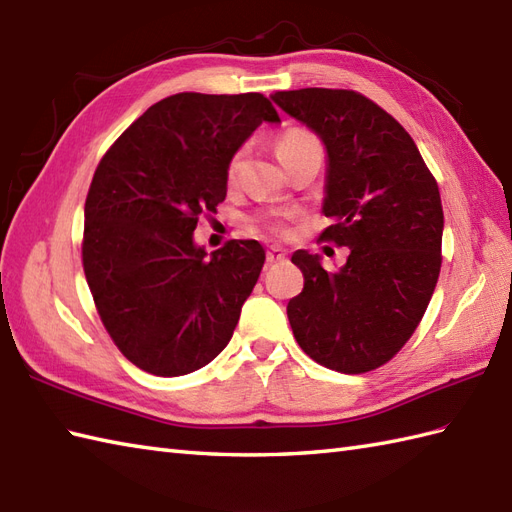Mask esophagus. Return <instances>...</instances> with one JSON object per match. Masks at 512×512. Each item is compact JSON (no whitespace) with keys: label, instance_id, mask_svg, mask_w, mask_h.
Segmentation results:
<instances>
[{"label":"esophagus","instance_id":"1","mask_svg":"<svg viewBox=\"0 0 512 512\" xmlns=\"http://www.w3.org/2000/svg\"><path fill=\"white\" fill-rule=\"evenodd\" d=\"M287 258V249L280 247V245H271L267 249V260L269 263H282V260Z\"/></svg>","mask_w":512,"mask_h":512}]
</instances>
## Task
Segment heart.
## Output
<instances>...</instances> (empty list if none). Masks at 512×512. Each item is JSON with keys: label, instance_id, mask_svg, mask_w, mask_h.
Returning a JSON list of instances; mask_svg holds the SVG:
<instances>
[{"label": "heart", "instance_id": "obj_1", "mask_svg": "<svg viewBox=\"0 0 512 512\" xmlns=\"http://www.w3.org/2000/svg\"><path fill=\"white\" fill-rule=\"evenodd\" d=\"M311 146H320V144H317V140L313 138V135L304 133V131H298V129H293V131H287L285 135H280V140H278V144H276V153H278L280 162H282L287 155H291V153H295V151H300V149H311ZM241 157H243V151H238V153L232 157L230 166H227V173H230V175L236 173L238 164H241Z\"/></svg>", "mask_w": 512, "mask_h": 512}]
</instances>
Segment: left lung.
<instances>
[{
    "label": "left lung",
    "instance_id": "left-lung-1",
    "mask_svg": "<svg viewBox=\"0 0 512 512\" xmlns=\"http://www.w3.org/2000/svg\"><path fill=\"white\" fill-rule=\"evenodd\" d=\"M271 100L326 151V241L350 249L326 271L306 249L291 260L304 289L287 315L300 348L322 366L359 374L383 366L423 320L440 274L442 203L414 140L388 111L350 89L306 87Z\"/></svg>",
    "mask_w": 512,
    "mask_h": 512
}]
</instances>
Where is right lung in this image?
Listing matches in <instances>:
<instances>
[{
	"label": "right lung",
	"instance_id": "obj_1",
	"mask_svg": "<svg viewBox=\"0 0 512 512\" xmlns=\"http://www.w3.org/2000/svg\"><path fill=\"white\" fill-rule=\"evenodd\" d=\"M263 94L181 92L146 109L102 157L85 201L83 269L100 320L144 372L181 377L232 339L265 249L195 243L227 195V166L260 124Z\"/></svg>",
	"mask_w": 512,
	"mask_h": 512
}]
</instances>
